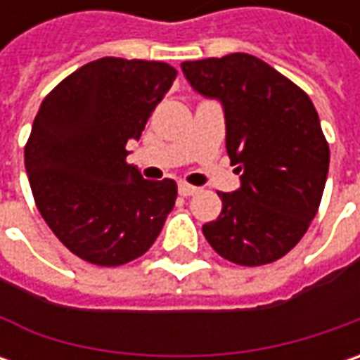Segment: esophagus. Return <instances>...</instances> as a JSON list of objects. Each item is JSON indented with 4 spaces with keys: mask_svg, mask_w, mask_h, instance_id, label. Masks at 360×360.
<instances>
[{
    "mask_svg": "<svg viewBox=\"0 0 360 360\" xmlns=\"http://www.w3.org/2000/svg\"><path fill=\"white\" fill-rule=\"evenodd\" d=\"M178 192H180V196H192V194H196L198 192V188L196 186H190L186 182H182V184H178Z\"/></svg>",
    "mask_w": 360,
    "mask_h": 360,
    "instance_id": "34e87169",
    "label": "esophagus"
}]
</instances>
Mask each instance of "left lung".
Instances as JSON below:
<instances>
[{"mask_svg":"<svg viewBox=\"0 0 360 360\" xmlns=\"http://www.w3.org/2000/svg\"><path fill=\"white\" fill-rule=\"evenodd\" d=\"M194 90L224 108L236 192H218L222 212L202 232L222 258L262 266L292 250L316 216L328 144L311 98L250 53L182 63Z\"/></svg>","mask_w":360,"mask_h":360,"instance_id":"left-lung-1","label":"left lung"}]
</instances>
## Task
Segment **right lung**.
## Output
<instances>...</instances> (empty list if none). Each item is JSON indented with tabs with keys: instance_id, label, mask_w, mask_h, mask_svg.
I'll return each instance as SVG.
<instances>
[{
	"instance_id": "add662e5",
	"label": "right lung",
	"mask_w": 360,
	"mask_h": 360,
	"mask_svg": "<svg viewBox=\"0 0 360 360\" xmlns=\"http://www.w3.org/2000/svg\"><path fill=\"white\" fill-rule=\"evenodd\" d=\"M164 62L102 58L46 96L25 144L34 200L62 244L98 266L142 256L172 212L178 186L144 180L126 162L128 140L176 79Z\"/></svg>"
}]
</instances>
